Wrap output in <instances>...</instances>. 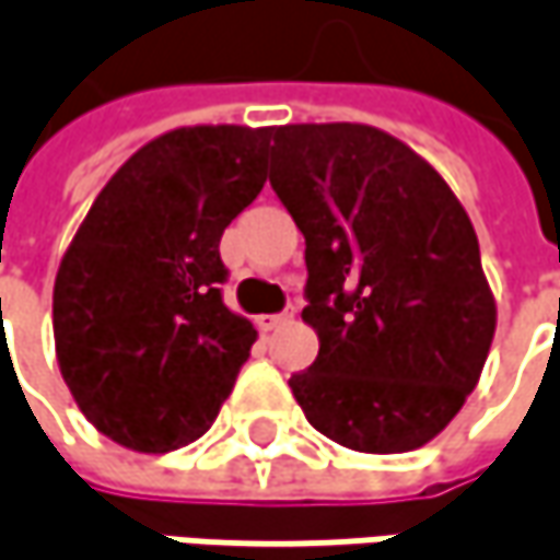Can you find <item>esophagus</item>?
Masks as SVG:
<instances>
[{
  "label": "esophagus",
  "instance_id": "34e87169",
  "mask_svg": "<svg viewBox=\"0 0 560 560\" xmlns=\"http://www.w3.org/2000/svg\"><path fill=\"white\" fill-rule=\"evenodd\" d=\"M293 308H287V312H280V315H261V318H258V330H261V334H273V330H280L283 324L293 322Z\"/></svg>",
  "mask_w": 560,
  "mask_h": 560
}]
</instances>
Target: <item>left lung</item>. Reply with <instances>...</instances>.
Wrapping results in <instances>:
<instances>
[{"mask_svg":"<svg viewBox=\"0 0 560 560\" xmlns=\"http://www.w3.org/2000/svg\"><path fill=\"white\" fill-rule=\"evenodd\" d=\"M270 138V188L305 236L302 322L322 343L290 377L293 397L350 451H416L460 412L494 337L476 230L432 166L381 128Z\"/></svg>","mask_w":560,"mask_h":560,"instance_id":"obj_1","label":"left lung"}]
</instances>
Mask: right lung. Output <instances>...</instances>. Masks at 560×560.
<instances>
[{"label":"right lung","instance_id":"obj_1","mask_svg":"<svg viewBox=\"0 0 560 560\" xmlns=\"http://www.w3.org/2000/svg\"><path fill=\"white\" fill-rule=\"evenodd\" d=\"M273 128H176L119 166L52 290L59 369L97 432L166 454L208 432L255 327L223 305V230L265 188Z\"/></svg>","mask_w":560,"mask_h":560}]
</instances>
